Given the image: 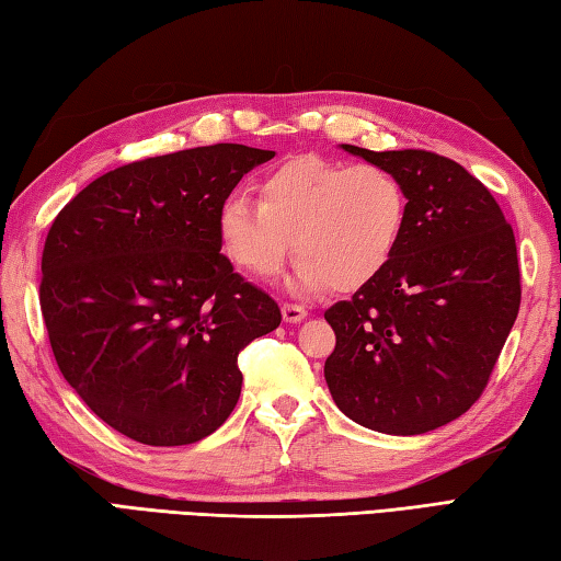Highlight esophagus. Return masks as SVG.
Returning a JSON list of instances; mask_svg holds the SVG:
<instances>
[{"label":"esophagus","mask_w":561,"mask_h":561,"mask_svg":"<svg viewBox=\"0 0 561 561\" xmlns=\"http://www.w3.org/2000/svg\"><path fill=\"white\" fill-rule=\"evenodd\" d=\"M308 317V310L302 308L298 302H285L283 305V320L285 322H302Z\"/></svg>","instance_id":"obj_1"}]
</instances>
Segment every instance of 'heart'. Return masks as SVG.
I'll return each instance as SVG.
<instances>
[{"label": "heart", "instance_id": "b5f03b06", "mask_svg": "<svg viewBox=\"0 0 561 561\" xmlns=\"http://www.w3.org/2000/svg\"><path fill=\"white\" fill-rule=\"evenodd\" d=\"M259 193L219 207L227 256L256 278L276 276L293 249L295 288L352 293L388 266L405 234V185L376 163L295 156L261 178Z\"/></svg>", "mask_w": 561, "mask_h": 561}]
</instances>
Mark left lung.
I'll use <instances>...</instances> for the list:
<instances>
[{
	"instance_id": "1",
	"label": "left lung",
	"mask_w": 561,
	"mask_h": 561,
	"mask_svg": "<svg viewBox=\"0 0 561 561\" xmlns=\"http://www.w3.org/2000/svg\"><path fill=\"white\" fill-rule=\"evenodd\" d=\"M342 149L403 181L408 221L388 266L324 312L336 334L324 378L358 425L422 435L489 386L520 310L515 234L491 190L447 156Z\"/></svg>"
}]
</instances>
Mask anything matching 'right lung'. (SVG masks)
Listing matches in <instances>:
<instances>
[{
    "instance_id": "1",
    "label": "right lung",
    "mask_w": 561,
    "mask_h": 561,
    "mask_svg": "<svg viewBox=\"0 0 561 561\" xmlns=\"http://www.w3.org/2000/svg\"><path fill=\"white\" fill-rule=\"evenodd\" d=\"M273 151L241 144L144 158L100 175L53 219L41 312L60 374L134 442L181 447L225 422L239 352L278 302L221 253L219 207Z\"/></svg>"
}]
</instances>
